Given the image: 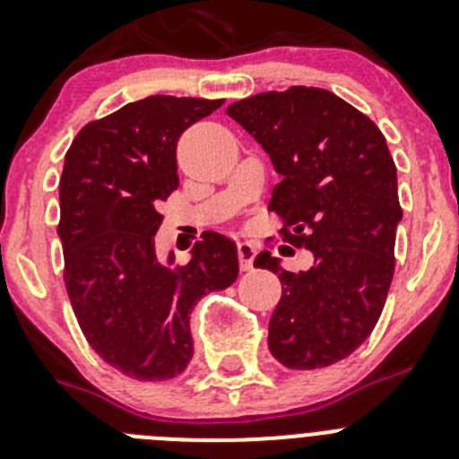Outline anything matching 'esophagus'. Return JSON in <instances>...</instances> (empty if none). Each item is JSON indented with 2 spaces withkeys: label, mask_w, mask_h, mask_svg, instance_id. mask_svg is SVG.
Returning <instances> with one entry per match:
<instances>
[{
  "label": "esophagus",
  "mask_w": 459,
  "mask_h": 459,
  "mask_svg": "<svg viewBox=\"0 0 459 459\" xmlns=\"http://www.w3.org/2000/svg\"><path fill=\"white\" fill-rule=\"evenodd\" d=\"M237 250H238V266H241V271H250L252 262H255V257H257V246L250 241H238Z\"/></svg>",
  "instance_id": "34e87169"
}]
</instances>
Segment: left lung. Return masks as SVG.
Returning a JSON list of instances; mask_svg holds the SVG:
<instances>
[{
  "label": "left lung",
  "mask_w": 459,
  "mask_h": 459,
  "mask_svg": "<svg viewBox=\"0 0 459 459\" xmlns=\"http://www.w3.org/2000/svg\"><path fill=\"white\" fill-rule=\"evenodd\" d=\"M227 116L281 175L268 202L284 221L281 238L314 255L298 275L268 250L255 259L281 281L268 348L287 368L330 367L367 342L392 287L403 218L396 163L371 117L323 88L259 92Z\"/></svg>",
  "instance_id": "8db88e82"
}]
</instances>
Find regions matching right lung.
<instances>
[{
	"mask_svg": "<svg viewBox=\"0 0 459 459\" xmlns=\"http://www.w3.org/2000/svg\"><path fill=\"white\" fill-rule=\"evenodd\" d=\"M225 100L152 95L79 129L61 175L63 281L91 348L136 380H170L193 357L191 312L237 280V243L204 232L188 264L154 252L178 191V141Z\"/></svg>",
	"mask_w": 459,
	"mask_h": 459,
	"instance_id": "obj_1",
	"label": "right lung"
}]
</instances>
